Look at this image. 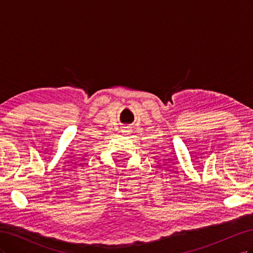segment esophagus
Masks as SVG:
<instances>
[{
	"mask_svg": "<svg viewBox=\"0 0 253 253\" xmlns=\"http://www.w3.org/2000/svg\"><path fill=\"white\" fill-rule=\"evenodd\" d=\"M126 132H127V131H126Z\"/></svg>",
	"mask_w": 253,
	"mask_h": 253,
	"instance_id": "34e87169",
	"label": "esophagus"
}]
</instances>
